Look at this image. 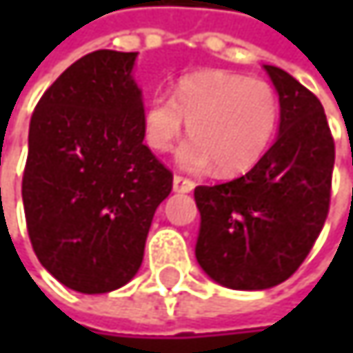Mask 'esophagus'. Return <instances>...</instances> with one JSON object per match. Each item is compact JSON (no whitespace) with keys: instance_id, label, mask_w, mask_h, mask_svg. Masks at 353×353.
Instances as JSON below:
<instances>
[{"instance_id":"obj_1","label":"esophagus","mask_w":353,"mask_h":353,"mask_svg":"<svg viewBox=\"0 0 353 353\" xmlns=\"http://www.w3.org/2000/svg\"><path fill=\"white\" fill-rule=\"evenodd\" d=\"M192 190H194V181H192V179L181 176H174V192H177V194H188V192H192Z\"/></svg>"}]
</instances>
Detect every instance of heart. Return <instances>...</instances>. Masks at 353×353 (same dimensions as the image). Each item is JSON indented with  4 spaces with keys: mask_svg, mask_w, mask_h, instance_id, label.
Listing matches in <instances>:
<instances>
[{
    "mask_svg": "<svg viewBox=\"0 0 353 353\" xmlns=\"http://www.w3.org/2000/svg\"><path fill=\"white\" fill-rule=\"evenodd\" d=\"M278 120L280 100L268 81L210 69L179 79L174 96L155 94L145 104L143 132L153 151L168 153L188 122L192 139L177 163L188 172L216 163L219 174L237 176L265 155Z\"/></svg>",
    "mask_w": 353,
    "mask_h": 353,
    "instance_id": "obj_1",
    "label": "heart"
}]
</instances>
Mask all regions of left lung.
<instances>
[{"instance_id":"left-lung-1","label":"left lung","mask_w":353,"mask_h":353,"mask_svg":"<svg viewBox=\"0 0 353 353\" xmlns=\"http://www.w3.org/2000/svg\"><path fill=\"white\" fill-rule=\"evenodd\" d=\"M280 100L276 143L247 172L194 190L196 259L221 286L265 290L288 280L315 245L331 198L335 145L315 94L263 65Z\"/></svg>"}]
</instances>
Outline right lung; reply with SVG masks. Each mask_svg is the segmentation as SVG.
Masks as SVG:
<instances>
[{
    "instance_id": "add662e5",
    "label": "right lung",
    "mask_w": 353,
    "mask_h": 353,
    "mask_svg": "<svg viewBox=\"0 0 353 353\" xmlns=\"http://www.w3.org/2000/svg\"><path fill=\"white\" fill-rule=\"evenodd\" d=\"M137 52L96 50L61 73L36 104L22 200L38 261L61 284L104 294L143 263L172 172L143 143Z\"/></svg>"
}]
</instances>
